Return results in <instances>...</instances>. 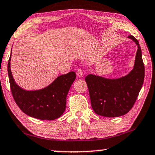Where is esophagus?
Segmentation results:
<instances>
[{
  "label": "esophagus",
  "instance_id": "1",
  "mask_svg": "<svg viewBox=\"0 0 155 155\" xmlns=\"http://www.w3.org/2000/svg\"><path fill=\"white\" fill-rule=\"evenodd\" d=\"M77 74L78 77H82L83 76H84V71H83L82 69H79V70H78Z\"/></svg>",
  "mask_w": 155,
  "mask_h": 155
}]
</instances>
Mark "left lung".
Returning a JSON list of instances; mask_svg holds the SVG:
<instances>
[{"label":"left lung","instance_id":"1","mask_svg":"<svg viewBox=\"0 0 155 155\" xmlns=\"http://www.w3.org/2000/svg\"><path fill=\"white\" fill-rule=\"evenodd\" d=\"M137 45L134 65L128 74L118 78H107L88 74L85 81L88 87L92 109L104 117H119L125 115L133 107L144 81L145 68L139 43L129 35Z\"/></svg>","mask_w":155,"mask_h":155}]
</instances>
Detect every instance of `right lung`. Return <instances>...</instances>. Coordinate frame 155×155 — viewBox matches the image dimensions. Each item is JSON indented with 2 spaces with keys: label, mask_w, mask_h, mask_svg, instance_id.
<instances>
[{
  "label": "right lung",
  "mask_w": 155,
  "mask_h": 155,
  "mask_svg": "<svg viewBox=\"0 0 155 155\" xmlns=\"http://www.w3.org/2000/svg\"><path fill=\"white\" fill-rule=\"evenodd\" d=\"M10 61L11 55L8 64L9 81L13 98L20 109L29 116L43 120H53L61 117L65 110L68 92L77 77L74 71L59 76L44 88L26 91L16 84Z\"/></svg>",
  "instance_id": "obj_1"
}]
</instances>
